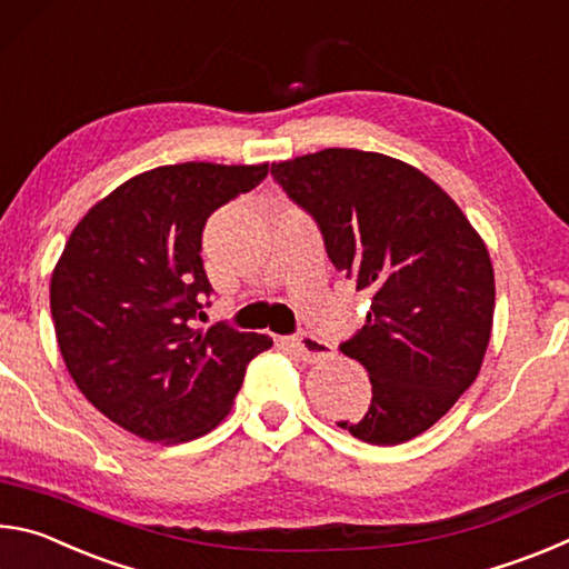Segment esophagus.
Masks as SVG:
<instances>
[{
    "mask_svg": "<svg viewBox=\"0 0 569 569\" xmlns=\"http://www.w3.org/2000/svg\"><path fill=\"white\" fill-rule=\"evenodd\" d=\"M288 346H291L298 359H303L306 363H316V361H323V359H329V356H333L331 346H326L323 341L313 339V336H308V333L291 336V339H288Z\"/></svg>",
    "mask_w": 569,
    "mask_h": 569,
    "instance_id": "esophagus-1",
    "label": "esophagus"
}]
</instances>
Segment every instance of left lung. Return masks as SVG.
<instances>
[{"label": "left lung", "instance_id": "1", "mask_svg": "<svg viewBox=\"0 0 569 569\" xmlns=\"http://www.w3.org/2000/svg\"><path fill=\"white\" fill-rule=\"evenodd\" d=\"M271 176L316 220L336 271L371 296L339 346L369 371L371 407L339 427L377 447L419 437L481 369L495 316L487 246L435 180L379 152L329 148L273 162Z\"/></svg>", "mask_w": 569, "mask_h": 569}]
</instances>
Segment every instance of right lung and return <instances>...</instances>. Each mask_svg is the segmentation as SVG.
Listing matches in <instances>:
<instances>
[{
  "mask_svg": "<svg viewBox=\"0 0 569 569\" xmlns=\"http://www.w3.org/2000/svg\"><path fill=\"white\" fill-rule=\"evenodd\" d=\"M266 176V162L148 170L67 240L50 286L57 343L84 399L134 437L178 445L216 429L246 366L273 346L226 321L192 329L213 293L200 258L208 218Z\"/></svg>",
  "mask_w": 569,
  "mask_h": 569,
  "instance_id": "right-lung-1",
  "label": "right lung"
}]
</instances>
